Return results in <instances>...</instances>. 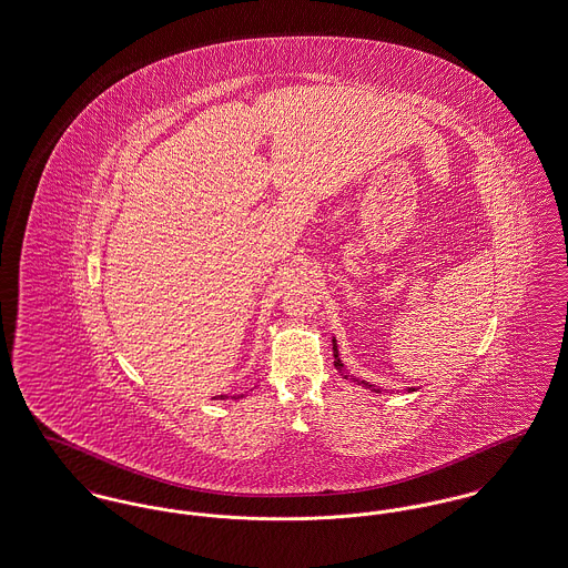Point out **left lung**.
<instances>
[{
    "label": "left lung",
    "mask_w": 568,
    "mask_h": 568,
    "mask_svg": "<svg viewBox=\"0 0 568 568\" xmlns=\"http://www.w3.org/2000/svg\"><path fill=\"white\" fill-rule=\"evenodd\" d=\"M333 352H334V367L338 368V373L345 377V379H352V382H358L361 386H365V388H368V390H373V393H382L377 386H373V384H368V382H365V379H356L354 375H349L345 368H343V363H341V358H338V349H336V341L333 338ZM409 393L412 390H416V388H407Z\"/></svg>",
    "instance_id": "8db88e82"
}]
</instances>
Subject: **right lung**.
<instances>
[{
    "mask_svg": "<svg viewBox=\"0 0 568 568\" xmlns=\"http://www.w3.org/2000/svg\"><path fill=\"white\" fill-rule=\"evenodd\" d=\"M240 397H242V395H240ZM240 397H237V399H240ZM221 399H223V395H221Z\"/></svg>",
    "mask_w": 568,
    "mask_h": 568,
    "instance_id": "add662e5",
    "label": "right lung"
}]
</instances>
